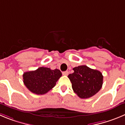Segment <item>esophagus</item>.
Instances as JSON below:
<instances>
[{
    "instance_id": "1",
    "label": "esophagus",
    "mask_w": 125,
    "mask_h": 125,
    "mask_svg": "<svg viewBox=\"0 0 125 125\" xmlns=\"http://www.w3.org/2000/svg\"><path fill=\"white\" fill-rule=\"evenodd\" d=\"M63 75H65V76H67L68 74V71H66V72H63L62 73Z\"/></svg>"
}]
</instances>
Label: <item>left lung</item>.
Wrapping results in <instances>:
<instances>
[{"label":"left lung","mask_w":125,"mask_h":125,"mask_svg":"<svg viewBox=\"0 0 125 125\" xmlns=\"http://www.w3.org/2000/svg\"><path fill=\"white\" fill-rule=\"evenodd\" d=\"M74 73L68 76L73 90L81 99H87L99 91L103 84V75L99 71L86 65L73 68Z\"/></svg>","instance_id":"obj_1"}]
</instances>
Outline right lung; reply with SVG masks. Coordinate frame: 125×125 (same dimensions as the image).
<instances>
[{
  "label": "right lung",
  "mask_w": 125,
  "mask_h": 125,
  "mask_svg": "<svg viewBox=\"0 0 125 125\" xmlns=\"http://www.w3.org/2000/svg\"><path fill=\"white\" fill-rule=\"evenodd\" d=\"M59 70H51L46 67H39L34 71L23 74V83L26 87L34 94L42 95L53 88L60 77Z\"/></svg>",
  "instance_id": "1"
}]
</instances>
